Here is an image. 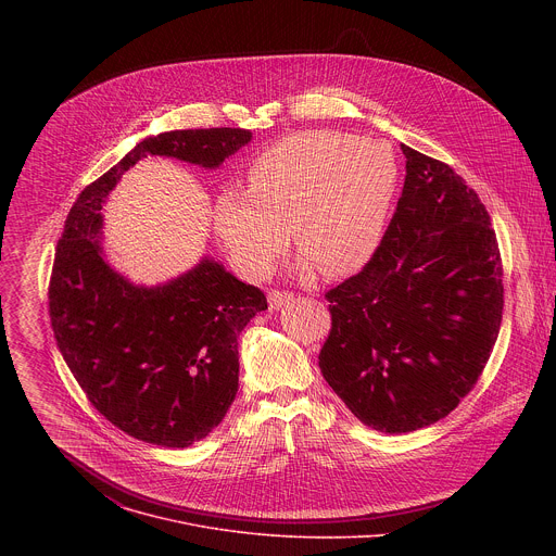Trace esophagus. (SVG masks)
Here are the masks:
<instances>
[{
    "mask_svg": "<svg viewBox=\"0 0 556 556\" xmlns=\"http://www.w3.org/2000/svg\"><path fill=\"white\" fill-rule=\"evenodd\" d=\"M267 300H269V308H271V311H278L280 306H285V304H289V302L293 300V293H291V291L271 289V291L267 293Z\"/></svg>",
    "mask_w": 556,
    "mask_h": 556,
    "instance_id": "1",
    "label": "esophagus"
}]
</instances>
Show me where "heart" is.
I'll use <instances>...</instances> for the list:
<instances>
[{
  "label": "heart",
  "mask_w": 556,
  "mask_h": 556,
  "mask_svg": "<svg viewBox=\"0 0 556 556\" xmlns=\"http://www.w3.org/2000/svg\"><path fill=\"white\" fill-rule=\"evenodd\" d=\"M397 186V160L379 141L336 130L295 132L248 168V192L229 188L214 229L248 278H265L295 241L318 274L362 267L379 245Z\"/></svg>",
  "instance_id": "heart-1"
}]
</instances>
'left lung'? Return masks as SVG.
Wrapping results in <instances>:
<instances>
[{
	"label": "left lung",
	"mask_w": 556,
	"mask_h": 556,
	"mask_svg": "<svg viewBox=\"0 0 556 556\" xmlns=\"http://www.w3.org/2000/svg\"><path fill=\"white\" fill-rule=\"evenodd\" d=\"M396 214L370 261L325 293L318 353L329 388L366 426L400 434L450 415L476 388L503 318V263L476 190L402 146Z\"/></svg>",
	"instance_id": "1"
}]
</instances>
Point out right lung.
<instances>
[{
    "label": "right lung",
    "instance_id": "right-lung-1",
    "mask_svg": "<svg viewBox=\"0 0 556 556\" xmlns=\"http://www.w3.org/2000/svg\"><path fill=\"white\" fill-rule=\"evenodd\" d=\"M250 137L199 128L141 141L83 188L58 241L49 280L58 346L93 408L139 441L188 447L223 421L238 394L239 333L267 300L207 258L164 287H132L100 254L102 203L146 156L212 168Z\"/></svg>",
    "mask_w": 556,
    "mask_h": 556
}]
</instances>
